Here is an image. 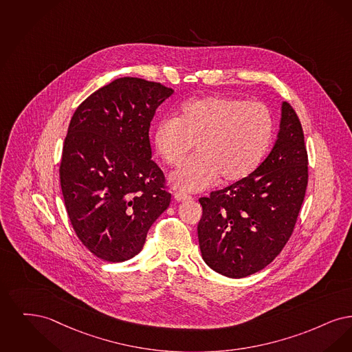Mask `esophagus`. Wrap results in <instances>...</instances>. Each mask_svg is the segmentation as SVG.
Wrapping results in <instances>:
<instances>
[{"label":"esophagus","instance_id":"1","mask_svg":"<svg viewBox=\"0 0 352 352\" xmlns=\"http://www.w3.org/2000/svg\"><path fill=\"white\" fill-rule=\"evenodd\" d=\"M173 197H175V199H177V201H186V199H192V196H189V195H186L184 192H175Z\"/></svg>","mask_w":352,"mask_h":352}]
</instances>
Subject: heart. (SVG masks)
Returning <instances> with one entry per match:
<instances>
[{
    "label": "heart",
    "mask_w": 352,
    "mask_h": 352,
    "mask_svg": "<svg viewBox=\"0 0 352 352\" xmlns=\"http://www.w3.org/2000/svg\"><path fill=\"white\" fill-rule=\"evenodd\" d=\"M274 117L261 102L210 96L184 104L176 118H164L153 142L162 159L179 167L197 144L199 155L170 175V183L186 192L213 184L236 183L250 176L274 137Z\"/></svg>",
    "instance_id": "obj_1"
}]
</instances>
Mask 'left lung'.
I'll return each instance as SVG.
<instances>
[{"label": "left lung", "mask_w": 352, "mask_h": 352, "mask_svg": "<svg viewBox=\"0 0 352 352\" xmlns=\"http://www.w3.org/2000/svg\"><path fill=\"white\" fill-rule=\"evenodd\" d=\"M307 186V151L301 122L283 102L274 148L243 180L201 197L199 242L205 263L221 275L259 272L289 241Z\"/></svg>", "instance_id": "left-lung-1"}]
</instances>
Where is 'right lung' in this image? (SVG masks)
Returning <instances> with one entry per match:
<instances>
[{
	"label": "right lung",
	"mask_w": 352,
	"mask_h": 352,
	"mask_svg": "<svg viewBox=\"0 0 352 352\" xmlns=\"http://www.w3.org/2000/svg\"><path fill=\"white\" fill-rule=\"evenodd\" d=\"M172 93L160 82L121 77L92 93L71 118L59 168L61 192L77 238L100 259L134 258L169 206L148 131L156 109Z\"/></svg>",
	"instance_id": "right-lung-1"
}]
</instances>
